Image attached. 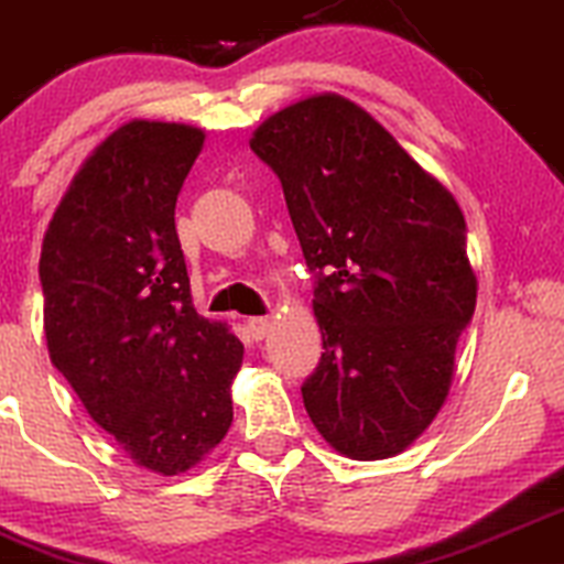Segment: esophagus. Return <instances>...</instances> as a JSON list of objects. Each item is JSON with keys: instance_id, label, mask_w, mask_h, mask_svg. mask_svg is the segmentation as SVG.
<instances>
[{"instance_id": "esophagus-1", "label": "esophagus", "mask_w": 564, "mask_h": 564, "mask_svg": "<svg viewBox=\"0 0 564 564\" xmlns=\"http://www.w3.org/2000/svg\"><path fill=\"white\" fill-rule=\"evenodd\" d=\"M269 327H271L269 316H250V319H248V333L256 340L265 338V335H269Z\"/></svg>"}]
</instances>
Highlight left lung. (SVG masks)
Returning <instances> with one entry per match:
<instances>
[{"label": "left lung", "mask_w": 564, "mask_h": 564, "mask_svg": "<svg viewBox=\"0 0 564 564\" xmlns=\"http://www.w3.org/2000/svg\"><path fill=\"white\" fill-rule=\"evenodd\" d=\"M250 149L282 183L314 274L322 359L301 386L338 453H402L440 413L477 306L453 194L340 95L269 117Z\"/></svg>", "instance_id": "1"}]
</instances>
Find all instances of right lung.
<instances>
[{
    "mask_svg": "<svg viewBox=\"0 0 564 564\" xmlns=\"http://www.w3.org/2000/svg\"><path fill=\"white\" fill-rule=\"evenodd\" d=\"M205 132L138 122L74 175L42 242L44 335L90 419L138 466L192 469L229 432L242 344L197 314L175 202Z\"/></svg>",
    "mask_w": 564,
    "mask_h": 564,
    "instance_id": "add662e5",
    "label": "right lung"
}]
</instances>
